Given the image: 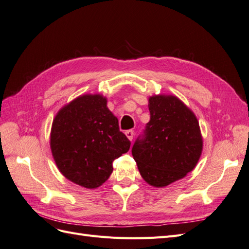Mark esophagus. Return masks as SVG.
Listing matches in <instances>:
<instances>
[{
	"label": "esophagus",
	"instance_id": "34e87169",
	"mask_svg": "<svg viewBox=\"0 0 249 249\" xmlns=\"http://www.w3.org/2000/svg\"><path fill=\"white\" fill-rule=\"evenodd\" d=\"M125 136L127 137V139H129L130 141H132V140H133V137H134V131H132V130L126 131V132H125Z\"/></svg>",
	"mask_w": 249,
	"mask_h": 249
}]
</instances>
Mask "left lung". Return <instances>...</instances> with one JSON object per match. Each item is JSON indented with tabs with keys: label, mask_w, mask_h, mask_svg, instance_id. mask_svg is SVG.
Returning <instances> with one entry per match:
<instances>
[{
	"label": "left lung",
	"mask_w": 249,
	"mask_h": 249,
	"mask_svg": "<svg viewBox=\"0 0 249 249\" xmlns=\"http://www.w3.org/2000/svg\"><path fill=\"white\" fill-rule=\"evenodd\" d=\"M150 119L144 138L137 139L132 155L145 182L162 188L192 171L202 153L203 140L193 111L172 94L148 97Z\"/></svg>",
	"instance_id": "obj_1"
}]
</instances>
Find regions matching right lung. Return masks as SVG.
Returning a JSON list of instances; mask_svg holds the SVG:
<instances>
[{
    "instance_id": "right-lung-1",
    "label": "right lung",
    "mask_w": 249,
    "mask_h": 249,
    "mask_svg": "<svg viewBox=\"0 0 249 249\" xmlns=\"http://www.w3.org/2000/svg\"><path fill=\"white\" fill-rule=\"evenodd\" d=\"M50 145L59 171L87 189L102 186L112 162L130 149L118 119L100 93L80 95L60 109L52 124Z\"/></svg>"
}]
</instances>
